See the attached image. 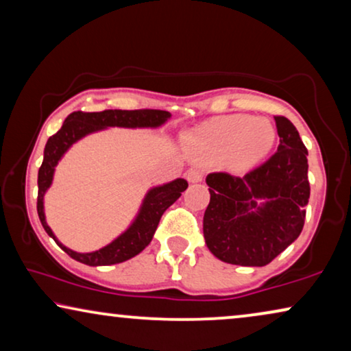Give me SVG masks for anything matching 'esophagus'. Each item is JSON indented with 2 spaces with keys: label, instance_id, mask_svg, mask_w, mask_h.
<instances>
[{
  "label": "esophagus",
  "instance_id": "esophagus-1",
  "mask_svg": "<svg viewBox=\"0 0 351 351\" xmlns=\"http://www.w3.org/2000/svg\"><path fill=\"white\" fill-rule=\"evenodd\" d=\"M186 178H187V181L189 182H200L202 180H204V175H202V171L200 170H189L186 173Z\"/></svg>",
  "mask_w": 351,
  "mask_h": 351
}]
</instances>
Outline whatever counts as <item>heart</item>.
<instances>
[{
    "mask_svg": "<svg viewBox=\"0 0 351 351\" xmlns=\"http://www.w3.org/2000/svg\"><path fill=\"white\" fill-rule=\"evenodd\" d=\"M275 127L265 117L223 116L208 121L186 135V147L195 160L226 159L235 170H245L269 154L275 143Z\"/></svg>",
    "mask_w": 351,
    "mask_h": 351,
    "instance_id": "1",
    "label": "heart"
}]
</instances>
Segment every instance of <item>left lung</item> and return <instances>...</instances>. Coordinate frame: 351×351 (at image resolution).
<instances>
[{
    "label": "left lung",
    "mask_w": 351,
    "mask_h": 351,
    "mask_svg": "<svg viewBox=\"0 0 351 351\" xmlns=\"http://www.w3.org/2000/svg\"><path fill=\"white\" fill-rule=\"evenodd\" d=\"M275 122L280 145L265 164L241 178L206 176L204 237L223 263L263 267L302 232L310 197L308 152L293 122L283 116Z\"/></svg>",
    "instance_id": "8db88e82"
}]
</instances>
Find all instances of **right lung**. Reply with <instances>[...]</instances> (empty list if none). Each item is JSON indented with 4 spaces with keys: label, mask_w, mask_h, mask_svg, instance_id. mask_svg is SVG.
<instances>
[{
    "label": "right lung",
    "mask_w": 351,
    "mask_h": 351,
    "mask_svg": "<svg viewBox=\"0 0 351 351\" xmlns=\"http://www.w3.org/2000/svg\"><path fill=\"white\" fill-rule=\"evenodd\" d=\"M171 117L169 111L160 110H106L100 112H71L66 117L60 130L52 135L44 147V159L41 169L38 171V216L39 221L47 232L49 237L56 240V243L71 256L75 261L98 267V265H112L124 263L132 259L133 256L140 254L147 245L151 243L152 237L156 234L159 221L164 211L173 205L181 197V192L187 189V181L184 178L165 182V184L152 186L143 197L140 208H138L135 218L128 224L127 229L116 237L110 243L101 246L100 250L88 251V253H79L68 248L57 239L53 230L49 227L46 221V211H44V197L49 187L53 182L56 167L63 159V156L70 151L73 145H76L84 136L92 133L106 130V128H159Z\"/></svg>",
    "instance_id": "add662e5"
}]
</instances>
